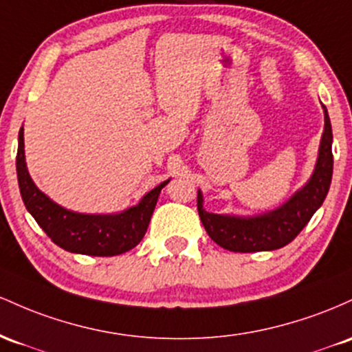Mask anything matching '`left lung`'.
I'll return each mask as SVG.
<instances>
[{"label":"left lung","instance_id":"8db88e82","mask_svg":"<svg viewBox=\"0 0 352 352\" xmlns=\"http://www.w3.org/2000/svg\"><path fill=\"white\" fill-rule=\"evenodd\" d=\"M324 108V133L319 146L314 175L301 191L267 214L256 218L212 214L203 209V196L197 191V212L209 238L232 252L272 251L291 243L309 223L318 208L324 203L333 177V129Z\"/></svg>","mask_w":352,"mask_h":352}]
</instances>
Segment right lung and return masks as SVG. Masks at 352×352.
<instances>
[{"label": "right lung", "mask_w": 352, "mask_h": 352, "mask_svg": "<svg viewBox=\"0 0 352 352\" xmlns=\"http://www.w3.org/2000/svg\"><path fill=\"white\" fill-rule=\"evenodd\" d=\"M16 173L23 203L43 231L63 250L88 256H116L133 250L146 234L161 189L168 181L149 191L138 206L121 214H80L58 206L31 181L25 163V140L19 129Z\"/></svg>", "instance_id": "add662e5"}]
</instances>
